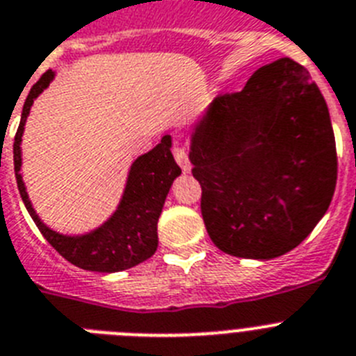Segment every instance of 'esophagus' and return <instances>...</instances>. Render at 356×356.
<instances>
[{"mask_svg": "<svg viewBox=\"0 0 356 356\" xmlns=\"http://www.w3.org/2000/svg\"><path fill=\"white\" fill-rule=\"evenodd\" d=\"M174 157H175V161L179 163V166L182 168V172H184V174H188V172H190V161H188L186 150H184V148H181V147H175L174 148Z\"/></svg>", "mask_w": 356, "mask_h": 356, "instance_id": "1", "label": "esophagus"}]
</instances>
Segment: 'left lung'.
<instances>
[{
	"label": "left lung",
	"mask_w": 356,
	"mask_h": 356,
	"mask_svg": "<svg viewBox=\"0 0 356 356\" xmlns=\"http://www.w3.org/2000/svg\"><path fill=\"white\" fill-rule=\"evenodd\" d=\"M190 161L220 251L249 259L292 251L327 211L337 184L332 120L310 73L277 58L240 92L215 98L193 123Z\"/></svg>",
	"instance_id": "1"
}]
</instances>
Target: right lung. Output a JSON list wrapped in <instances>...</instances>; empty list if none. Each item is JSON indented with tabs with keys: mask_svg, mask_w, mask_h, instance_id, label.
Masks as SVG:
<instances>
[{
	"mask_svg": "<svg viewBox=\"0 0 356 356\" xmlns=\"http://www.w3.org/2000/svg\"><path fill=\"white\" fill-rule=\"evenodd\" d=\"M55 79L48 70L30 89L21 113L19 129L14 138V170L21 199L35 225L58 254L70 264L92 272H120L136 267L157 251V220L165 206L172 182L181 175V168L172 156V138L163 136L159 145L136 157L131 165L122 200L113 215L97 229L84 234H63L54 231L39 218L29 199L21 175V141L24 123L35 100Z\"/></svg>",
	"mask_w": 356,
	"mask_h": 356,
	"instance_id": "right-lung-1",
	"label": "right lung"
}]
</instances>
